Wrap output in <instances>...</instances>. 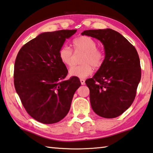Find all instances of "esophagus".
Wrapping results in <instances>:
<instances>
[{
  "mask_svg": "<svg viewBox=\"0 0 153 153\" xmlns=\"http://www.w3.org/2000/svg\"><path fill=\"white\" fill-rule=\"evenodd\" d=\"M80 82H81L82 85H84L85 84V80L84 79H80Z\"/></svg>",
  "mask_w": 153,
  "mask_h": 153,
  "instance_id": "34e87169",
  "label": "esophagus"
}]
</instances>
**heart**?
<instances>
[{
	"mask_svg": "<svg viewBox=\"0 0 153 153\" xmlns=\"http://www.w3.org/2000/svg\"><path fill=\"white\" fill-rule=\"evenodd\" d=\"M74 52H82V56L79 66H74L69 69V74L80 79H85L93 73V67L99 68L102 65L105 54L103 51L97 48V43L92 38L87 36H82L73 41ZM59 59L63 65L71 66L73 61V51L68 46H62L59 51Z\"/></svg>",
	"mask_w": 153,
	"mask_h": 153,
	"instance_id": "b5f03b06",
	"label": "heart"
}]
</instances>
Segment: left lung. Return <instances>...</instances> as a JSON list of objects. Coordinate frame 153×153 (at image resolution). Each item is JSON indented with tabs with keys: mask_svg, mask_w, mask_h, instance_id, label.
<instances>
[{
	"mask_svg": "<svg viewBox=\"0 0 153 153\" xmlns=\"http://www.w3.org/2000/svg\"><path fill=\"white\" fill-rule=\"evenodd\" d=\"M82 35L102 42L105 59L91 79L85 81L90 90L91 107L106 119L120 116L130 107L141 78L136 48L122 34L111 28L83 31Z\"/></svg>",
	"mask_w": 153,
	"mask_h": 153,
	"instance_id": "1",
	"label": "left lung"
}]
</instances>
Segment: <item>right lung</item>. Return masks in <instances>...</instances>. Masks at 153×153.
<instances>
[{
    "label": "right lung",
    "instance_id": "obj_1",
    "mask_svg": "<svg viewBox=\"0 0 153 153\" xmlns=\"http://www.w3.org/2000/svg\"><path fill=\"white\" fill-rule=\"evenodd\" d=\"M76 32L61 30L40 34L23 46L16 56L14 87L28 114L40 123L53 124L64 119L81 85L78 77L63 80L68 70L59 57L66 39Z\"/></svg>",
    "mask_w": 153,
    "mask_h": 153
}]
</instances>
